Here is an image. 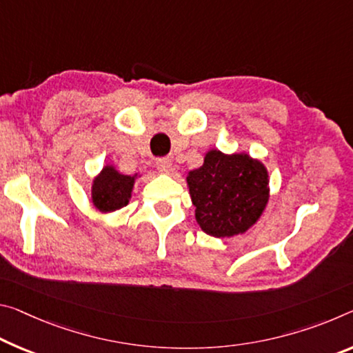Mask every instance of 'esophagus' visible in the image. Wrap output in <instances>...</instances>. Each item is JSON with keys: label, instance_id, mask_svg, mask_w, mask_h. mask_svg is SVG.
<instances>
[{"label": "esophagus", "instance_id": "34e87169", "mask_svg": "<svg viewBox=\"0 0 353 353\" xmlns=\"http://www.w3.org/2000/svg\"><path fill=\"white\" fill-rule=\"evenodd\" d=\"M155 166L157 170L161 172H170L171 171V160L168 157H161V159L155 160Z\"/></svg>", "mask_w": 353, "mask_h": 353}]
</instances>
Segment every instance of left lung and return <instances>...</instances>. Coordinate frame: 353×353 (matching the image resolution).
Masks as SVG:
<instances>
[{"label":"left lung","mask_w":353,"mask_h":353,"mask_svg":"<svg viewBox=\"0 0 353 353\" xmlns=\"http://www.w3.org/2000/svg\"><path fill=\"white\" fill-rule=\"evenodd\" d=\"M196 221L205 234L232 237L253 226L268 201L267 171L247 154L210 150L187 177Z\"/></svg>","instance_id":"1"}]
</instances>
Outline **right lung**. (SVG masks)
Returning a JSON list of instances; mask_svg holds the SVG:
<instances>
[{
  "instance_id": "1",
  "label": "right lung",
  "mask_w": 353,
  "mask_h": 353,
  "mask_svg": "<svg viewBox=\"0 0 353 353\" xmlns=\"http://www.w3.org/2000/svg\"><path fill=\"white\" fill-rule=\"evenodd\" d=\"M135 177L119 174L114 168L105 166L92 185V203L100 212H113L128 204Z\"/></svg>"
}]
</instances>
